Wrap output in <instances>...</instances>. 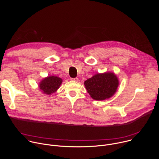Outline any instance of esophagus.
<instances>
[{
  "instance_id": "esophagus-1",
  "label": "esophagus",
  "mask_w": 159,
  "mask_h": 159,
  "mask_svg": "<svg viewBox=\"0 0 159 159\" xmlns=\"http://www.w3.org/2000/svg\"><path fill=\"white\" fill-rule=\"evenodd\" d=\"M78 80H79L78 78H71V79H70V80L74 81V82H77Z\"/></svg>"
}]
</instances>
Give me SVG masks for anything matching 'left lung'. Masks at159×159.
Wrapping results in <instances>:
<instances>
[{
	"mask_svg": "<svg viewBox=\"0 0 159 159\" xmlns=\"http://www.w3.org/2000/svg\"><path fill=\"white\" fill-rule=\"evenodd\" d=\"M84 85L93 99L102 101L114 95L119 85V80L111 72L98 73L84 82Z\"/></svg>",
	"mask_w": 159,
	"mask_h": 159,
	"instance_id": "obj_1",
	"label": "left lung"
}]
</instances>
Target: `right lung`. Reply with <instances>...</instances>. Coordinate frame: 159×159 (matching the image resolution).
Returning <instances> with one entry per match:
<instances>
[{"label":"right lung","mask_w":159,"mask_h":159,"mask_svg":"<svg viewBox=\"0 0 159 159\" xmlns=\"http://www.w3.org/2000/svg\"><path fill=\"white\" fill-rule=\"evenodd\" d=\"M62 79L57 76L50 75L43 79L38 85L41 92L47 95H52L57 91L62 84Z\"/></svg>","instance_id":"obj_1"}]
</instances>
